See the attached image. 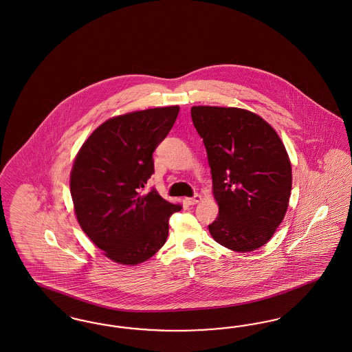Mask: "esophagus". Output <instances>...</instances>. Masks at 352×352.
Listing matches in <instances>:
<instances>
[{"mask_svg":"<svg viewBox=\"0 0 352 352\" xmlns=\"http://www.w3.org/2000/svg\"><path fill=\"white\" fill-rule=\"evenodd\" d=\"M201 200V197L200 195H195V197H186V204H188V206H194V204H197V203H199Z\"/></svg>","mask_w":352,"mask_h":352,"instance_id":"1","label":"esophagus"}]
</instances>
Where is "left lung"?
<instances>
[{"label":"left lung","instance_id":"1","mask_svg":"<svg viewBox=\"0 0 352 352\" xmlns=\"http://www.w3.org/2000/svg\"><path fill=\"white\" fill-rule=\"evenodd\" d=\"M191 118L207 151L219 204L210 233L233 252L256 250L288 208L292 169L285 146L267 122L243 109L194 106Z\"/></svg>","mask_w":352,"mask_h":352}]
</instances>
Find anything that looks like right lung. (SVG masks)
I'll return each instance as SVG.
<instances>
[{
  "instance_id": "obj_1",
  "label": "right lung",
  "mask_w": 352,
  "mask_h": 352,
  "mask_svg": "<svg viewBox=\"0 0 352 352\" xmlns=\"http://www.w3.org/2000/svg\"><path fill=\"white\" fill-rule=\"evenodd\" d=\"M179 113L178 106L126 113L106 120L74 160L71 194L78 224L104 255L135 266L166 242L169 219L181 211L152 188L153 152Z\"/></svg>"
}]
</instances>
